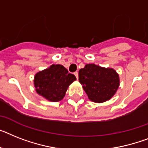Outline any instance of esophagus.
Instances as JSON below:
<instances>
[{"instance_id": "esophagus-1", "label": "esophagus", "mask_w": 148, "mask_h": 148, "mask_svg": "<svg viewBox=\"0 0 148 148\" xmlns=\"http://www.w3.org/2000/svg\"><path fill=\"white\" fill-rule=\"evenodd\" d=\"M74 75H75V77H77V79H78V72L77 71L74 72Z\"/></svg>"}]
</instances>
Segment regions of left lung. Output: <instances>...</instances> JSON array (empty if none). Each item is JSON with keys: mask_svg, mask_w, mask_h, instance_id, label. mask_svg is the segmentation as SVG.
Returning a JSON list of instances; mask_svg holds the SVG:
<instances>
[{"mask_svg": "<svg viewBox=\"0 0 148 148\" xmlns=\"http://www.w3.org/2000/svg\"><path fill=\"white\" fill-rule=\"evenodd\" d=\"M79 82L90 101L103 103L115 95L120 86V77L114 68L86 64L79 71Z\"/></svg>", "mask_w": 148, "mask_h": 148, "instance_id": "obj_1", "label": "left lung"}]
</instances>
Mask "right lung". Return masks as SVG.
<instances>
[{"mask_svg":"<svg viewBox=\"0 0 148 148\" xmlns=\"http://www.w3.org/2000/svg\"><path fill=\"white\" fill-rule=\"evenodd\" d=\"M76 80L63 65L53 64L34 75V85L38 95L56 102L62 100L68 86Z\"/></svg>","mask_w":148,"mask_h":148,"instance_id":"add662e5","label":"right lung"}]
</instances>
